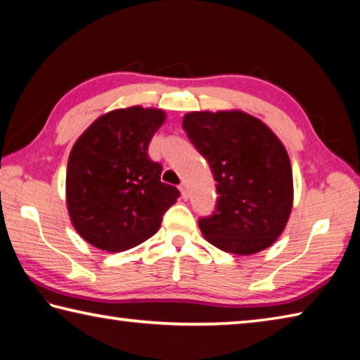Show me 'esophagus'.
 Segmentation results:
<instances>
[{"mask_svg":"<svg viewBox=\"0 0 360 360\" xmlns=\"http://www.w3.org/2000/svg\"><path fill=\"white\" fill-rule=\"evenodd\" d=\"M179 190H180V193H181V198L188 199V186H186V184H180Z\"/></svg>","mask_w":360,"mask_h":360,"instance_id":"obj_1","label":"esophagus"}]
</instances>
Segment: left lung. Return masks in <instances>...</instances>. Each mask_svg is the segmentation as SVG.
I'll list each match as a JSON object with an SVG mask.
<instances>
[{
  "instance_id": "obj_1",
  "label": "left lung",
  "mask_w": 360,
  "mask_h": 360,
  "mask_svg": "<svg viewBox=\"0 0 360 360\" xmlns=\"http://www.w3.org/2000/svg\"><path fill=\"white\" fill-rule=\"evenodd\" d=\"M184 129L217 180L215 212L199 219L204 237L232 255L269 248L292 209V169L285 145L266 123L242 110L190 112Z\"/></svg>"
}]
</instances>
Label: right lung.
I'll return each mask as SVG.
<instances>
[{
  "label": "right lung",
  "instance_id": "right-lung-1",
  "mask_svg": "<svg viewBox=\"0 0 360 360\" xmlns=\"http://www.w3.org/2000/svg\"><path fill=\"white\" fill-rule=\"evenodd\" d=\"M166 113L141 105L117 109L88 126L68 161L66 205L82 238L118 253L155 236L180 191L162 184L148 143Z\"/></svg>",
  "mask_w": 360,
  "mask_h": 360
}]
</instances>
